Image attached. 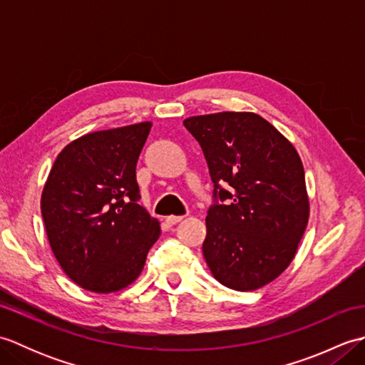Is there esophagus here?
<instances>
[{
	"instance_id": "34e87169",
	"label": "esophagus",
	"mask_w": 365,
	"mask_h": 365,
	"mask_svg": "<svg viewBox=\"0 0 365 365\" xmlns=\"http://www.w3.org/2000/svg\"><path fill=\"white\" fill-rule=\"evenodd\" d=\"M183 220V216H175V215H170V216H166V224H169V226H174V224L180 222Z\"/></svg>"
}]
</instances>
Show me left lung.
<instances>
[{
	"mask_svg": "<svg viewBox=\"0 0 365 365\" xmlns=\"http://www.w3.org/2000/svg\"><path fill=\"white\" fill-rule=\"evenodd\" d=\"M202 147L213 205L202 252L215 279L257 290L290 265L309 220L298 152L254 113L224 111L183 120Z\"/></svg>",
	"mask_w": 365,
	"mask_h": 365,
	"instance_id": "obj_1",
	"label": "left lung"
}]
</instances>
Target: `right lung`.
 <instances>
[{
	"instance_id": "1",
	"label": "right lung",
	"mask_w": 365,
	"mask_h": 365,
	"mask_svg": "<svg viewBox=\"0 0 365 365\" xmlns=\"http://www.w3.org/2000/svg\"><path fill=\"white\" fill-rule=\"evenodd\" d=\"M150 128L141 122L75 139L46 178L41 210L51 251L89 292L125 289L161 234L158 220L138 204L136 163Z\"/></svg>"
}]
</instances>
